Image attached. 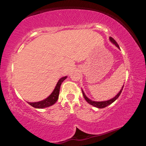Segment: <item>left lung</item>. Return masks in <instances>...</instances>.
Instances as JSON below:
<instances>
[{"mask_svg": "<svg viewBox=\"0 0 146 146\" xmlns=\"http://www.w3.org/2000/svg\"><path fill=\"white\" fill-rule=\"evenodd\" d=\"M109 39H110V42H111L113 43V44H115V46H116L117 48H119V46L118 44H117V42L115 41V40H114L113 38H112V37H110ZM123 86H122L121 89L120 90V91L119 92L118 94H117V95H116V96L114 97V98H112L111 100H107V101H104V102H95V101H92V100H90V99H88V98H87V97L86 96V95L84 94V92L83 91L82 89V94H83L84 98L85 100H86V101L87 102H88V104H90V105L96 107V108H105V107H106V106H109L110 104H111L112 103H113V102H115V100H116L117 99L119 98V95H120V94H121L122 90H123Z\"/></svg>", "mask_w": 146, "mask_h": 146, "instance_id": "1", "label": "left lung"}]
</instances>
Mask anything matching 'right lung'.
Here are the masks:
<instances>
[{"mask_svg":"<svg viewBox=\"0 0 146 146\" xmlns=\"http://www.w3.org/2000/svg\"><path fill=\"white\" fill-rule=\"evenodd\" d=\"M66 78H67V77L65 76L60 79L58 82L57 83L53 91L52 92L51 94L47 98L42 100V101H40L38 102H28V104H29V105H31V106L34 107V108H46V107L51 106L57 102V100H58V97H59L60 86H61L62 82Z\"/></svg>","mask_w":146,"mask_h":146,"instance_id":"add662e5","label":"right lung"}]
</instances>
